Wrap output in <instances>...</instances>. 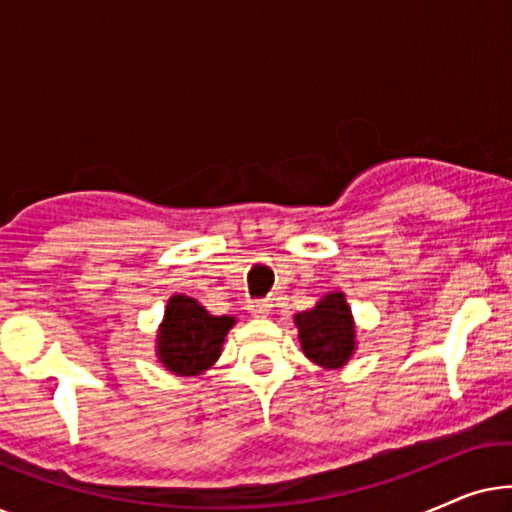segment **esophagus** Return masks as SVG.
Instances as JSON below:
<instances>
[{"instance_id":"obj_1","label":"esophagus","mask_w":512,"mask_h":512,"mask_svg":"<svg viewBox=\"0 0 512 512\" xmlns=\"http://www.w3.org/2000/svg\"><path fill=\"white\" fill-rule=\"evenodd\" d=\"M249 312L254 314V317H268V314L272 312V303L270 300H251Z\"/></svg>"}]
</instances>
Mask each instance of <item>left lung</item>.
<instances>
[{
    "label": "left lung",
    "instance_id": "obj_1",
    "mask_svg": "<svg viewBox=\"0 0 512 512\" xmlns=\"http://www.w3.org/2000/svg\"><path fill=\"white\" fill-rule=\"evenodd\" d=\"M298 326L300 347L321 368L335 370L349 361L356 349V326L345 293H326L312 310L293 317Z\"/></svg>",
    "mask_w": 512,
    "mask_h": 512
}]
</instances>
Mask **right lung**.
Here are the masks:
<instances>
[{
  "instance_id": "right-lung-1",
  "label": "right lung",
  "mask_w": 512,
  "mask_h": 512,
  "mask_svg": "<svg viewBox=\"0 0 512 512\" xmlns=\"http://www.w3.org/2000/svg\"><path fill=\"white\" fill-rule=\"evenodd\" d=\"M233 317H214L195 298L172 296L158 331V359L174 375L193 377L205 373L221 356Z\"/></svg>"
}]
</instances>
